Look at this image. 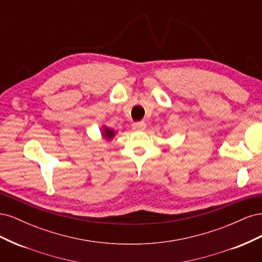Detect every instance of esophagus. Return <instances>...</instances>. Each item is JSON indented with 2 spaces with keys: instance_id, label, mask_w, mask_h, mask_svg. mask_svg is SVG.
Listing matches in <instances>:
<instances>
[{
  "instance_id": "34e87169",
  "label": "esophagus",
  "mask_w": 262,
  "mask_h": 262,
  "mask_svg": "<svg viewBox=\"0 0 262 262\" xmlns=\"http://www.w3.org/2000/svg\"><path fill=\"white\" fill-rule=\"evenodd\" d=\"M146 128V123L144 121H140V122H136L133 123L132 125V129L136 130V131H142Z\"/></svg>"
}]
</instances>
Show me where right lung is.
<instances>
[{
    "instance_id": "right-lung-1",
    "label": "right lung",
    "mask_w": 262,
    "mask_h": 262,
    "mask_svg": "<svg viewBox=\"0 0 262 262\" xmlns=\"http://www.w3.org/2000/svg\"><path fill=\"white\" fill-rule=\"evenodd\" d=\"M101 134H102V137H104L105 139L112 140L116 136V132L114 130H112V129L107 128V126H104V128L101 129Z\"/></svg>"
}]
</instances>
